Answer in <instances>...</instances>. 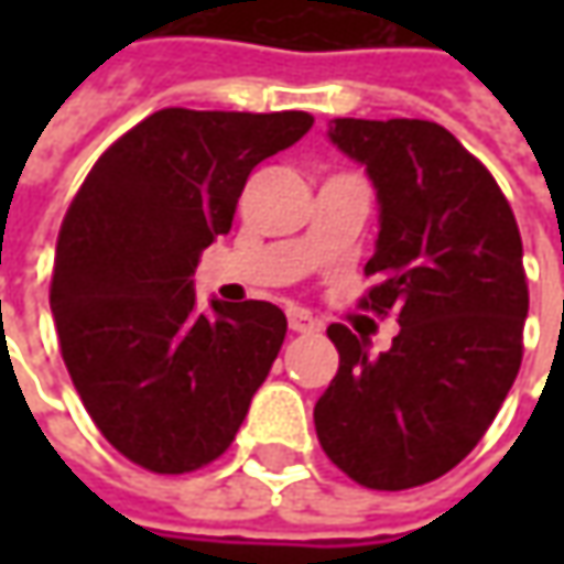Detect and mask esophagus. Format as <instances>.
Returning <instances> with one entry per match:
<instances>
[{"instance_id": "esophagus-1", "label": "esophagus", "mask_w": 564, "mask_h": 564, "mask_svg": "<svg viewBox=\"0 0 564 564\" xmlns=\"http://www.w3.org/2000/svg\"><path fill=\"white\" fill-rule=\"evenodd\" d=\"M289 326H292V333H316L319 329V319L307 314V311H289Z\"/></svg>"}]
</instances>
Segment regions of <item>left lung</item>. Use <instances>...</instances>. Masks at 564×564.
<instances>
[{
    "instance_id": "8db88e82",
    "label": "left lung",
    "mask_w": 564,
    "mask_h": 564,
    "mask_svg": "<svg viewBox=\"0 0 564 564\" xmlns=\"http://www.w3.org/2000/svg\"><path fill=\"white\" fill-rule=\"evenodd\" d=\"M329 141L367 169L379 204L364 307L399 316L389 351L333 323L338 373L314 408L329 462L370 489H411L458 465L521 367L524 248L506 194L443 124L336 119Z\"/></svg>"
}]
</instances>
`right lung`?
<instances>
[{
    "instance_id": "1",
    "label": "right lung",
    "mask_w": 564,
    "mask_h": 564,
    "mask_svg": "<svg viewBox=\"0 0 564 564\" xmlns=\"http://www.w3.org/2000/svg\"><path fill=\"white\" fill-rule=\"evenodd\" d=\"M307 112L160 109L112 143L65 213L50 307L99 433L153 474L226 452L285 341L270 301L197 307L194 270L228 235L253 165L311 131Z\"/></svg>"
}]
</instances>
